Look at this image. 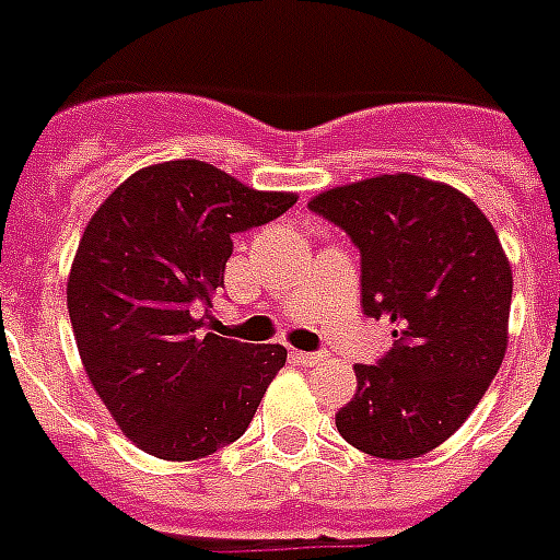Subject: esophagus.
I'll use <instances>...</instances> for the list:
<instances>
[{
  "label": "esophagus",
  "mask_w": 560,
  "mask_h": 560,
  "mask_svg": "<svg viewBox=\"0 0 560 560\" xmlns=\"http://www.w3.org/2000/svg\"><path fill=\"white\" fill-rule=\"evenodd\" d=\"M290 359H293V362H299V365H322V362L327 359V353H322V351H313V353L290 351Z\"/></svg>",
  "instance_id": "esophagus-1"
}]
</instances>
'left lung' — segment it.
<instances>
[{"label": "left lung", "instance_id": "8db88e82", "mask_svg": "<svg viewBox=\"0 0 560 560\" xmlns=\"http://www.w3.org/2000/svg\"><path fill=\"white\" fill-rule=\"evenodd\" d=\"M307 207L351 235L362 311L394 336L376 365H353L336 429L374 457H420L466 422L506 353L512 270L498 233L471 198L417 175L336 186Z\"/></svg>", "mask_w": 560, "mask_h": 560}]
</instances>
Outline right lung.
Listing matches in <instances>:
<instances>
[{"mask_svg":"<svg viewBox=\"0 0 560 560\" xmlns=\"http://www.w3.org/2000/svg\"><path fill=\"white\" fill-rule=\"evenodd\" d=\"M295 203L203 161L126 177L91 215L71 276L68 316L91 385L131 443L161 460H198L247 431L281 345L203 334L224 288L233 235Z\"/></svg>","mask_w":560,"mask_h":560,"instance_id":"add662e5","label":"right lung"}]
</instances>
